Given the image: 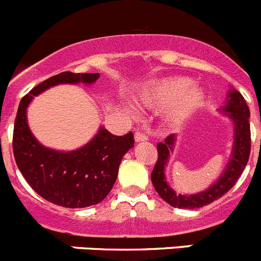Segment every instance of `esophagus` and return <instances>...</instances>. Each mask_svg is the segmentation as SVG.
I'll return each instance as SVG.
<instances>
[{
  "label": "esophagus",
  "instance_id": "obj_1",
  "mask_svg": "<svg viewBox=\"0 0 261 261\" xmlns=\"http://www.w3.org/2000/svg\"><path fill=\"white\" fill-rule=\"evenodd\" d=\"M148 137L146 135H143V133L141 132H137L135 135V141L136 142H143V141H147Z\"/></svg>",
  "mask_w": 261,
  "mask_h": 261
}]
</instances>
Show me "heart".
<instances>
[{"mask_svg": "<svg viewBox=\"0 0 261 261\" xmlns=\"http://www.w3.org/2000/svg\"><path fill=\"white\" fill-rule=\"evenodd\" d=\"M188 76H163L146 82L135 100L147 110L160 113L164 123L178 128L190 120L205 102V91Z\"/></svg>", "mask_w": 261, "mask_h": 261, "instance_id": "1", "label": "heart"}]
</instances>
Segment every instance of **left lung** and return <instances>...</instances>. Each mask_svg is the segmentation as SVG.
Here are the masks:
<instances>
[{"mask_svg":"<svg viewBox=\"0 0 261 261\" xmlns=\"http://www.w3.org/2000/svg\"><path fill=\"white\" fill-rule=\"evenodd\" d=\"M220 113L232 120L233 123V147L229 161L225 166L217 182L202 192L193 195H177L173 188L169 187L165 178V166L169 161L170 153L174 150L177 136L172 135L166 137L164 142L158 143L159 158L153 170L151 173V182L164 201L179 209H196L214 202L222 197L236 185L238 178L244 172L245 166L250 158L251 150V135H250V110L244 96L234 88L228 91L225 105L219 109Z\"/></svg>","mask_w":261,"mask_h":261,"instance_id":"left-lung-1","label":"left lung"}]
</instances>
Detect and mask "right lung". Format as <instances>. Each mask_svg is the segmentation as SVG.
<instances>
[{
    "instance_id": "1",
    "label": "right lung",
    "mask_w": 261,
    "mask_h": 261,
    "mask_svg": "<svg viewBox=\"0 0 261 261\" xmlns=\"http://www.w3.org/2000/svg\"><path fill=\"white\" fill-rule=\"evenodd\" d=\"M98 73H64L54 75L24 96L17 109L12 148L16 165L39 196L59 206L78 209L101 202L113 188L123 156L135 146L133 133L114 136L101 126L97 135L81 148L58 151L44 147L31 132L27 108L36 96L59 84H92Z\"/></svg>"
}]
</instances>
